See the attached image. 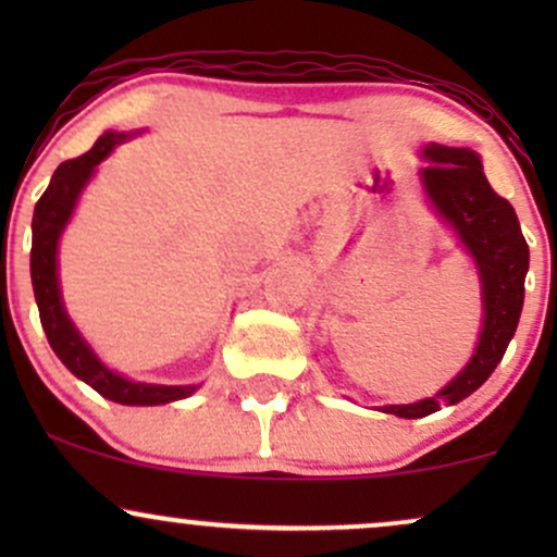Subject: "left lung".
Instances as JSON below:
<instances>
[{"instance_id": "1", "label": "left lung", "mask_w": 557, "mask_h": 557, "mask_svg": "<svg viewBox=\"0 0 557 557\" xmlns=\"http://www.w3.org/2000/svg\"><path fill=\"white\" fill-rule=\"evenodd\" d=\"M424 157L430 159V164L421 168L426 196L432 198L437 212L456 227L458 238L476 259L479 274H482L484 327L474 359L434 398L382 408L385 413H395L400 419L430 417L445 403L453 406L469 398L490 380L519 327L523 280L529 272V246L521 233L519 216L503 196L492 190L474 151L430 144Z\"/></svg>"}]
</instances>
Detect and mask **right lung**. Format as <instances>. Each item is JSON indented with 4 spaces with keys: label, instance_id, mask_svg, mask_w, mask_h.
Here are the masks:
<instances>
[{
    "label": "right lung",
    "instance_id": "add662e5",
    "mask_svg": "<svg viewBox=\"0 0 557 557\" xmlns=\"http://www.w3.org/2000/svg\"><path fill=\"white\" fill-rule=\"evenodd\" d=\"M127 133H104L91 151L62 162L52 175V183L38 198L34 209V246H30V280H34V293L38 304V317L41 327L47 332V341L60 361L78 380L91 385L96 393L104 395L123 406H159V403L188 398L196 387H172V385H144V382H131L125 376L110 372L78 330L70 322L65 306L60 298V285H57V240L65 230L70 214H73L75 201H78L83 185L94 175V168L101 162L117 144H123Z\"/></svg>",
    "mask_w": 557,
    "mask_h": 557
}]
</instances>
